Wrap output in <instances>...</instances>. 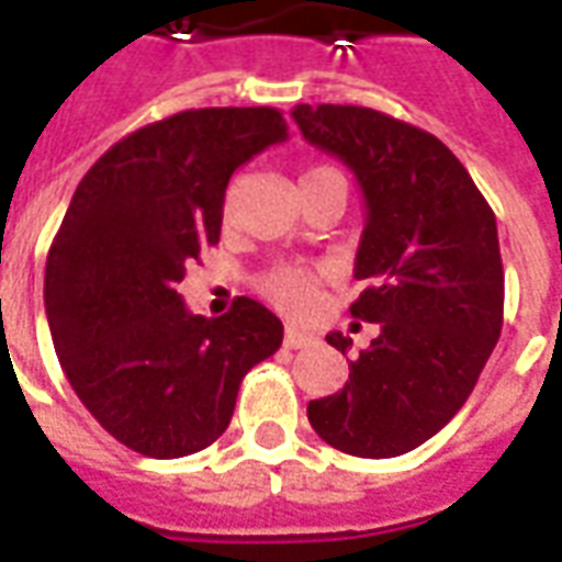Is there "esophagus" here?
Returning a JSON list of instances; mask_svg holds the SVG:
<instances>
[{"instance_id":"34e87169","label":"esophagus","mask_w":562,"mask_h":562,"mask_svg":"<svg viewBox=\"0 0 562 562\" xmlns=\"http://www.w3.org/2000/svg\"><path fill=\"white\" fill-rule=\"evenodd\" d=\"M310 342H316V337H313V334L294 328V325H289V328H285V346H289V349H304V346H310Z\"/></svg>"}]
</instances>
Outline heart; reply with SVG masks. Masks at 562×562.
I'll return each mask as SVG.
<instances>
[{"mask_svg":"<svg viewBox=\"0 0 562 562\" xmlns=\"http://www.w3.org/2000/svg\"><path fill=\"white\" fill-rule=\"evenodd\" d=\"M328 173H337L334 168H310V171L301 177V183H310V180H318V177H328ZM316 285L318 273L316 268H306V265H280V268L268 270L261 280H258V289L265 297H270L273 304L285 310V313H294V316H304L316 304Z\"/></svg>","mask_w":562,"mask_h":562,"instance_id":"heart-1","label":"heart"}]
</instances>
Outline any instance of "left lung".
Here are the masks:
<instances>
[{"label": "left lung", "mask_w": 562, "mask_h": 562, "mask_svg": "<svg viewBox=\"0 0 562 562\" xmlns=\"http://www.w3.org/2000/svg\"><path fill=\"white\" fill-rule=\"evenodd\" d=\"M292 116L361 186L355 277L370 285L349 310L379 325L376 340L349 361L342 391L310 401L306 418L346 454L397 458L458 415L499 340L496 216L430 132L355 104H297ZM325 340L342 355L352 346L340 330Z\"/></svg>", "instance_id": "left-lung-1"}]
</instances>
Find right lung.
Masks as SVG:
<instances>
[{
  "mask_svg": "<svg viewBox=\"0 0 562 562\" xmlns=\"http://www.w3.org/2000/svg\"><path fill=\"white\" fill-rule=\"evenodd\" d=\"M285 138L273 108L183 111L116 140L75 189L47 252V325L80 403L138 454L216 442L246 373L280 349L268 306L192 316L177 285L220 244L232 173Z\"/></svg>",
  "mask_w": 562,
  "mask_h": 562,
  "instance_id": "add662e5",
  "label": "right lung"
}]
</instances>
